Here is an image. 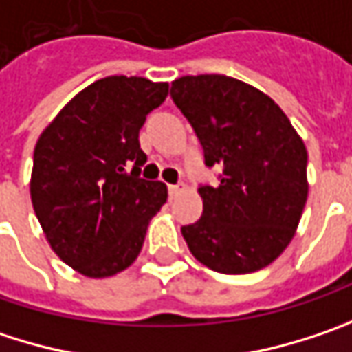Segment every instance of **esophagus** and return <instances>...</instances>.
<instances>
[{
	"label": "esophagus",
	"instance_id": "esophagus-1",
	"mask_svg": "<svg viewBox=\"0 0 352 352\" xmlns=\"http://www.w3.org/2000/svg\"><path fill=\"white\" fill-rule=\"evenodd\" d=\"M184 190V184H170L168 186V192H170V198H176L180 192Z\"/></svg>",
	"mask_w": 352,
	"mask_h": 352
}]
</instances>
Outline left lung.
Wrapping results in <instances>:
<instances>
[{"label": "left lung", "instance_id": "left-lung-1", "mask_svg": "<svg viewBox=\"0 0 352 352\" xmlns=\"http://www.w3.org/2000/svg\"><path fill=\"white\" fill-rule=\"evenodd\" d=\"M172 100L186 116L218 186H200L204 210L182 226L194 258L222 274L274 263L294 236L309 196L307 146L278 104L230 76H182Z\"/></svg>", "mask_w": 352, "mask_h": 352}]
</instances>
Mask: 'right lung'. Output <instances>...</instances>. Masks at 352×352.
<instances>
[{
	"instance_id": "1",
	"label": "right lung",
	"mask_w": 352,
	"mask_h": 352,
	"mask_svg": "<svg viewBox=\"0 0 352 352\" xmlns=\"http://www.w3.org/2000/svg\"><path fill=\"white\" fill-rule=\"evenodd\" d=\"M168 96L166 82L108 76L76 94L34 150L32 204L52 250L89 278L138 258L168 188L140 178V128Z\"/></svg>"
}]
</instances>
